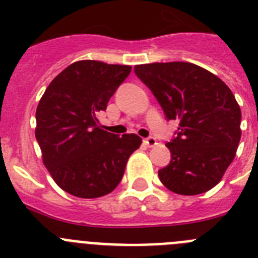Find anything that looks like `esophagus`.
Here are the masks:
<instances>
[{
	"instance_id": "34e87169",
	"label": "esophagus",
	"mask_w": 258,
	"mask_h": 258,
	"mask_svg": "<svg viewBox=\"0 0 258 258\" xmlns=\"http://www.w3.org/2000/svg\"><path fill=\"white\" fill-rule=\"evenodd\" d=\"M143 142H145L146 146H149V147H154V146L156 145V140H155L154 137H149V138H146V140H143Z\"/></svg>"
}]
</instances>
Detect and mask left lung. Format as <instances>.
Returning <instances> with one entry per match:
<instances>
[{"label": "left lung", "mask_w": 258, "mask_h": 258, "mask_svg": "<svg viewBox=\"0 0 258 258\" xmlns=\"http://www.w3.org/2000/svg\"><path fill=\"white\" fill-rule=\"evenodd\" d=\"M134 72L160 103L166 120H179L166 143L170 163L159 170L168 190L198 195L213 188L235 157L240 141V107L229 86L187 61L138 64Z\"/></svg>", "instance_id": "obj_1"}]
</instances>
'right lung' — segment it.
<instances>
[{"instance_id":"1","label":"right lung","mask_w":258,"mask_h":258,"mask_svg":"<svg viewBox=\"0 0 258 258\" xmlns=\"http://www.w3.org/2000/svg\"><path fill=\"white\" fill-rule=\"evenodd\" d=\"M131 71V66L75 61L40 99L35 134L42 161L59 187L74 197L94 199L115 190L142 143L137 134L103 131L98 120Z\"/></svg>"}]
</instances>
